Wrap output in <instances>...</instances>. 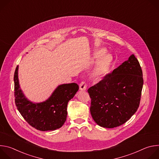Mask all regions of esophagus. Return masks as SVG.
<instances>
[{
  "label": "esophagus",
  "mask_w": 159,
  "mask_h": 159,
  "mask_svg": "<svg viewBox=\"0 0 159 159\" xmlns=\"http://www.w3.org/2000/svg\"><path fill=\"white\" fill-rule=\"evenodd\" d=\"M87 84L84 82H82L79 85V89L80 90H85L87 89Z\"/></svg>",
  "instance_id": "esophagus-1"
}]
</instances>
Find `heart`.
Here are the masks:
<instances>
[{
    "label": "heart",
    "instance_id": "1",
    "mask_svg": "<svg viewBox=\"0 0 159 159\" xmlns=\"http://www.w3.org/2000/svg\"><path fill=\"white\" fill-rule=\"evenodd\" d=\"M104 49H98L93 53V58L97 60L94 67L90 72L92 77L101 79L104 78L109 72L111 66L113 61L111 55L105 53Z\"/></svg>",
    "mask_w": 159,
    "mask_h": 159
}]
</instances>
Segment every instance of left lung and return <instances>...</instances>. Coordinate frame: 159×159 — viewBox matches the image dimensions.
Instances as JSON below:
<instances>
[{"mask_svg":"<svg viewBox=\"0 0 159 159\" xmlns=\"http://www.w3.org/2000/svg\"><path fill=\"white\" fill-rule=\"evenodd\" d=\"M143 74L133 54L99 83L88 89L90 114L100 126L112 128L126 123L137 111Z\"/></svg>","mask_w":159,"mask_h":159,"instance_id":"left-lung-1","label":"left lung"}]
</instances>
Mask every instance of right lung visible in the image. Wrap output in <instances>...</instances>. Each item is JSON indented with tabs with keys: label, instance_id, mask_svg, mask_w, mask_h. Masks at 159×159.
Returning a JSON list of instances; mask_svg holds the SVG:
<instances>
[{
	"label": "right lung",
	"instance_id": "1",
	"mask_svg": "<svg viewBox=\"0 0 159 159\" xmlns=\"http://www.w3.org/2000/svg\"><path fill=\"white\" fill-rule=\"evenodd\" d=\"M17 65L14 76L15 103L22 116L33 128L40 131H53L61 128L67 116V104L79 90L75 83L59 85L50 97L41 102L28 99L20 88Z\"/></svg>",
	"mask_w": 159,
	"mask_h": 159
}]
</instances>
